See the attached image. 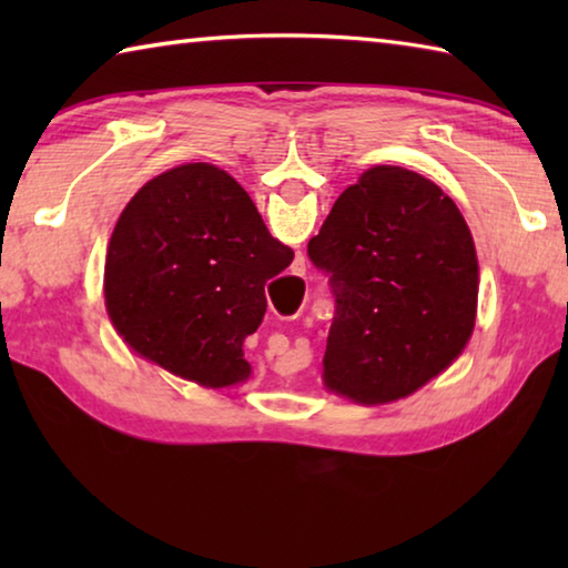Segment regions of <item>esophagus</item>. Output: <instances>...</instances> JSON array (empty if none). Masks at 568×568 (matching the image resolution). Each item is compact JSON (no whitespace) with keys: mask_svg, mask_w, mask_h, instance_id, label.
Instances as JSON below:
<instances>
[{"mask_svg":"<svg viewBox=\"0 0 568 568\" xmlns=\"http://www.w3.org/2000/svg\"><path fill=\"white\" fill-rule=\"evenodd\" d=\"M295 315H297V313H295Z\"/></svg>","mask_w":568,"mask_h":568,"instance_id":"esophagus-1","label":"esophagus"}]
</instances>
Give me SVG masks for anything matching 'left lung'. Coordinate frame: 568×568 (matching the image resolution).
Returning a JSON list of instances; mask_svg holds the SVG:
<instances>
[{
    "instance_id": "8db88e82",
    "label": "left lung",
    "mask_w": 568,
    "mask_h": 568,
    "mask_svg": "<svg viewBox=\"0 0 568 568\" xmlns=\"http://www.w3.org/2000/svg\"><path fill=\"white\" fill-rule=\"evenodd\" d=\"M311 261L331 273L335 318L323 386L381 406L434 381L474 335L478 257L464 215L434 180L398 165L343 190Z\"/></svg>"
}]
</instances>
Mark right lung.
Returning a JSON list of instances; mask_svg holds the SVG:
<instances>
[{
  "mask_svg": "<svg viewBox=\"0 0 568 568\" xmlns=\"http://www.w3.org/2000/svg\"><path fill=\"white\" fill-rule=\"evenodd\" d=\"M293 263L243 185L210 162L145 182L104 257V307L140 358L205 388L250 378L243 343L265 315V283Z\"/></svg>",
  "mask_w": 568,
  "mask_h": 568,
  "instance_id": "1",
  "label": "right lung"
}]
</instances>
